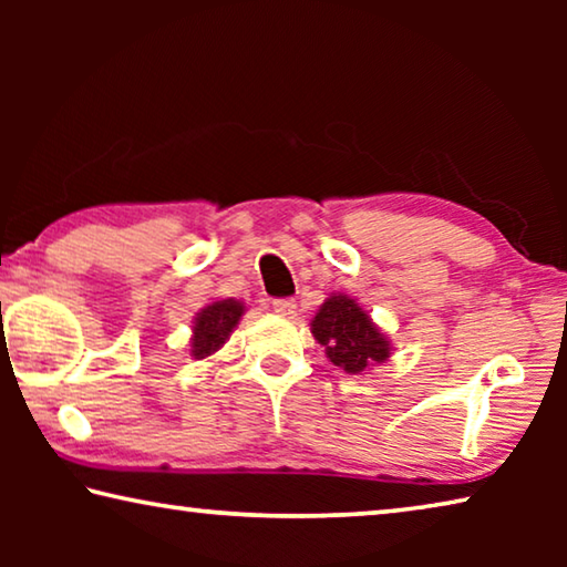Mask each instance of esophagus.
I'll return each mask as SVG.
<instances>
[{
    "label": "esophagus",
    "mask_w": 567,
    "mask_h": 567,
    "mask_svg": "<svg viewBox=\"0 0 567 567\" xmlns=\"http://www.w3.org/2000/svg\"><path fill=\"white\" fill-rule=\"evenodd\" d=\"M272 310L277 315H282V318H295L297 305H295V300H287V297H282V300H272Z\"/></svg>",
    "instance_id": "esophagus-1"
}]
</instances>
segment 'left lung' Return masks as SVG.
<instances>
[{
	"mask_svg": "<svg viewBox=\"0 0 567 567\" xmlns=\"http://www.w3.org/2000/svg\"><path fill=\"white\" fill-rule=\"evenodd\" d=\"M315 340L324 344L332 364L350 375H362L370 364L390 358V342L370 315L348 295H332L312 320Z\"/></svg>",
	"mask_w": 567,
	"mask_h": 567,
	"instance_id": "left-lung-1",
	"label": "left lung"
}]
</instances>
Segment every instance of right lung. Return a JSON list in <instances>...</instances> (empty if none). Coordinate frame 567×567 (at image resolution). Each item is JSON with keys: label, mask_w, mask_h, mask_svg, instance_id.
<instances>
[{"label": "right lung", "mask_w": 567, "mask_h": 567, "mask_svg": "<svg viewBox=\"0 0 567 567\" xmlns=\"http://www.w3.org/2000/svg\"><path fill=\"white\" fill-rule=\"evenodd\" d=\"M243 312L245 305L233 300V297L203 307V310L197 312L195 324H192V358L205 360L223 348L229 332L237 328Z\"/></svg>", "instance_id": "add662e5"}]
</instances>
